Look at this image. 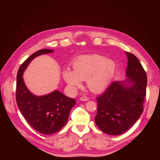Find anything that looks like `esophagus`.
Instances as JSON below:
<instances>
[{"label":"esophagus","instance_id":"esophagus-1","mask_svg":"<svg viewBox=\"0 0 160 160\" xmlns=\"http://www.w3.org/2000/svg\"><path fill=\"white\" fill-rule=\"evenodd\" d=\"M80 100L83 101H87L89 100V99L87 98V97L83 96V97H81V98H80Z\"/></svg>","mask_w":160,"mask_h":160}]
</instances>
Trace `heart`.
<instances>
[{
    "instance_id": "b5f03b06",
    "label": "heart",
    "mask_w": 160,
    "mask_h": 160,
    "mask_svg": "<svg viewBox=\"0 0 160 160\" xmlns=\"http://www.w3.org/2000/svg\"><path fill=\"white\" fill-rule=\"evenodd\" d=\"M72 71H62V78L72 90L81 87V81H87L88 89L99 93L108 88L114 76L116 66L113 61L99 55L81 56L72 64Z\"/></svg>"
}]
</instances>
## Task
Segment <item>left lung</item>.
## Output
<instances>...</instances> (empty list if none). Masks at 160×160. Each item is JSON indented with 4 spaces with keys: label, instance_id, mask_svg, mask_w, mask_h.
<instances>
[{
    "label": "left lung",
    "instance_id": "8db88e82",
    "mask_svg": "<svg viewBox=\"0 0 160 160\" xmlns=\"http://www.w3.org/2000/svg\"><path fill=\"white\" fill-rule=\"evenodd\" d=\"M126 77L114 81L97 98L98 113L95 122L103 132L119 135L133 126L143 111L147 75L138 58L129 52Z\"/></svg>",
    "mask_w": 160,
    "mask_h": 160
}]
</instances>
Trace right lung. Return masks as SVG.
Wrapping results in <instances>:
<instances>
[{"instance_id": "obj_1", "label": "right lung", "mask_w": 160, "mask_h": 160, "mask_svg": "<svg viewBox=\"0 0 160 160\" xmlns=\"http://www.w3.org/2000/svg\"><path fill=\"white\" fill-rule=\"evenodd\" d=\"M53 51L45 49L33 53L19 67L17 76L18 107L31 126L42 134L55 133L63 128L71 109L76 104L75 99L68 98L57 90L45 95H35L25 84L22 75L31 61L38 56Z\"/></svg>"}]
</instances>
